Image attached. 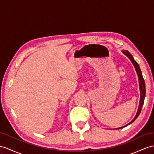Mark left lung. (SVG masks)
I'll return each mask as SVG.
<instances>
[{
  "label": "left lung",
  "mask_w": 154,
  "mask_h": 154,
  "mask_svg": "<svg viewBox=\"0 0 154 154\" xmlns=\"http://www.w3.org/2000/svg\"><path fill=\"white\" fill-rule=\"evenodd\" d=\"M122 53H123L124 54H125L126 56H127L129 58V60H131V62H132V64H133L134 67H135V70L137 72V75H138V78H139V88H140V103H139V108H138V111H137V112L136 114V115L135 116V118H133V120L129 122V124H128L127 125H125L124 126H123V127H121V128H116V129H121V128H123L124 127H126V126H128V125L131 124L132 122H133L134 121H135L137 118L139 116V115H140V112L142 110V107H143V105L144 104V97H145V96H146V87H145V82H144V80L143 79V74H142V72H141V70L140 69V67L139 66V64H138V63L134 60V58L133 57L132 55L130 54V53L127 50H123L122 51Z\"/></svg>",
  "instance_id": "left-lung-1"
}]
</instances>
